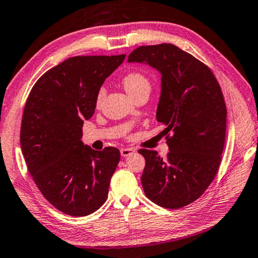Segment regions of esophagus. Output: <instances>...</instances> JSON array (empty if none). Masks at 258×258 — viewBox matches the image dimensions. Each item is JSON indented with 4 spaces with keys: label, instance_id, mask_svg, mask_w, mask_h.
I'll list each match as a JSON object with an SVG mask.
<instances>
[{
    "label": "esophagus",
    "instance_id": "obj_1",
    "mask_svg": "<svg viewBox=\"0 0 258 258\" xmlns=\"http://www.w3.org/2000/svg\"><path fill=\"white\" fill-rule=\"evenodd\" d=\"M135 152H136V151H135L134 148H129V147L121 148V150H120L121 156H123V157H126V156H129V155H133Z\"/></svg>",
    "mask_w": 258,
    "mask_h": 258
}]
</instances>
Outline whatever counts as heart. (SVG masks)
I'll use <instances>...</instances> for the list:
<instances>
[{
	"mask_svg": "<svg viewBox=\"0 0 258 258\" xmlns=\"http://www.w3.org/2000/svg\"><path fill=\"white\" fill-rule=\"evenodd\" d=\"M123 86H124L125 92L128 93L129 96H134V95L141 93L143 90H151L150 81L147 80L145 76L139 74V72H130V74L124 76ZM104 94H105L104 88L99 89V92L97 94V99H96L97 104L102 102Z\"/></svg>",
	"mask_w": 258,
	"mask_h": 258,
	"instance_id": "obj_1",
	"label": "heart"
}]
</instances>
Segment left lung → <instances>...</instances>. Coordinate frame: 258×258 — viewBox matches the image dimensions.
I'll list each match as a JSON object with an SVG mask.
<instances>
[{"label":"left lung","instance_id":"obj_1","mask_svg":"<svg viewBox=\"0 0 258 258\" xmlns=\"http://www.w3.org/2000/svg\"><path fill=\"white\" fill-rule=\"evenodd\" d=\"M161 75L156 120L173 136L166 159L139 150L146 164L142 184L147 198L166 209H180L203 195L218 172L222 155L227 107L209 67L173 44L141 46L128 57Z\"/></svg>","mask_w":258,"mask_h":258}]
</instances>
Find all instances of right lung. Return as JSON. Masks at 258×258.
<instances>
[{"mask_svg":"<svg viewBox=\"0 0 258 258\" xmlns=\"http://www.w3.org/2000/svg\"><path fill=\"white\" fill-rule=\"evenodd\" d=\"M125 54L75 56L40 77L27 98L20 145L29 173L58 211L85 216L105 203L120 152H97L81 142L104 81Z\"/></svg>","mask_w":258,"mask_h":258,"instance_id":"right-lung-1","label":"right lung"}]
</instances>
